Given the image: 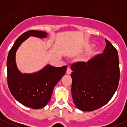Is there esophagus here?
<instances>
[{"label":"esophagus","instance_id":"obj_1","mask_svg":"<svg viewBox=\"0 0 127 127\" xmlns=\"http://www.w3.org/2000/svg\"><path fill=\"white\" fill-rule=\"evenodd\" d=\"M72 70H71V69L70 67H67V70H66V73L67 74H70L71 73H72Z\"/></svg>","mask_w":127,"mask_h":127}]
</instances>
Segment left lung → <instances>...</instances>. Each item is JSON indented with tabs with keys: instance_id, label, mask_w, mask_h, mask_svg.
<instances>
[{
	"instance_id": "obj_1",
	"label": "left lung",
	"mask_w": 127,
	"mask_h": 127,
	"mask_svg": "<svg viewBox=\"0 0 127 127\" xmlns=\"http://www.w3.org/2000/svg\"><path fill=\"white\" fill-rule=\"evenodd\" d=\"M103 53L88 62H76L73 72L72 98L79 110L91 112L103 106L111 99L120 80L119 60L117 50L105 39Z\"/></svg>"
}]
</instances>
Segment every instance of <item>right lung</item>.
I'll return each mask as SVG.
<instances>
[{"mask_svg": "<svg viewBox=\"0 0 127 127\" xmlns=\"http://www.w3.org/2000/svg\"><path fill=\"white\" fill-rule=\"evenodd\" d=\"M47 33L31 30L24 33L16 40L8 53L7 84L10 93L17 101L34 109L44 107L51 98L54 87L66 71L67 66L54 67L47 65L33 74H21L17 67L15 53L20 44L29 36L46 37Z\"/></svg>", "mask_w": 127, "mask_h": 127, "instance_id": "right-lung-1", "label": "right lung"}]
</instances>
